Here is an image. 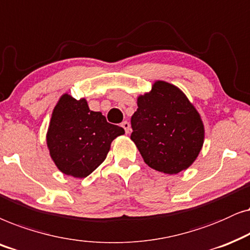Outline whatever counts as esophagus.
I'll use <instances>...</instances> for the list:
<instances>
[{
  "mask_svg": "<svg viewBox=\"0 0 250 250\" xmlns=\"http://www.w3.org/2000/svg\"><path fill=\"white\" fill-rule=\"evenodd\" d=\"M121 125H122V128L125 129V134H129V132H130V123H129L128 121H123L121 123Z\"/></svg>",
  "mask_w": 250,
  "mask_h": 250,
  "instance_id": "obj_1",
  "label": "esophagus"
}]
</instances>
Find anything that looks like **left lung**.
<instances>
[{
  "mask_svg": "<svg viewBox=\"0 0 250 250\" xmlns=\"http://www.w3.org/2000/svg\"><path fill=\"white\" fill-rule=\"evenodd\" d=\"M131 116V141L145 164L174 175L188 169L200 153L205 128L197 109L181 89L156 81L152 90L139 96Z\"/></svg>",
  "mask_w": 250,
  "mask_h": 250,
  "instance_id": "left-lung-1",
  "label": "left lung"
}]
</instances>
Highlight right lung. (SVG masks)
<instances>
[{"instance_id":"right-lung-1","label":"right lung","mask_w":250,"mask_h":250,"mask_svg":"<svg viewBox=\"0 0 250 250\" xmlns=\"http://www.w3.org/2000/svg\"><path fill=\"white\" fill-rule=\"evenodd\" d=\"M125 129L90 111L84 98L62 95L53 108L46 134L50 156L62 174L84 178L103 164L111 143Z\"/></svg>"}]
</instances>
